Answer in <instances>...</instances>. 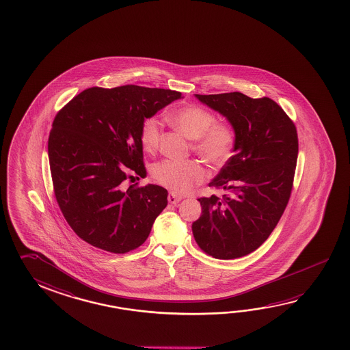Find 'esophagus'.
I'll return each mask as SVG.
<instances>
[{
	"mask_svg": "<svg viewBox=\"0 0 350 350\" xmlns=\"http://www.w3.org/2000/svg\"><path fill=\"white\" fill-rule=\"evenodd\" d=\"M180 200H182V197L178 196V194H176V193H170V194H168V202H170L171 204H178Z\"/></svg>",
	"mask_w": 350,
	"mask_h": 350,
	"instance_id": "obj_1",
	"label": "esophagus"
}]
</instances>
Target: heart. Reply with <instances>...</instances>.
Here are the masks:
<instances>
[{
  "mask_svg": "<svg viewBox=\"0 0 350 350\" xmlns=\"http://www.w3.org/2000/svg\"><path fill=\"white\" fill-rule=\"evenodd\" d=\"M172 124L193 139V150L213 165L230 159L235 146V132L228 124H217L209 110L198 105H185L170 113ZM161 127L156 119H146L141 127V144L146 151L159 148ZM204 167L196 161L165 159L153 167V178L174 193H188L206 178Z\"/></svg>",
  "mask_w": 350,
  "mask_h": 350,
  "instance_id": "heart-1",
  "label": "heart"
}]
</instances>
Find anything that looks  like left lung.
<instances>
[{
  "label": "left lung",
  "instance_id": "left-lung-1",
  "mask_svg": "<svg viewBox=\"0 0 350 350\" xmlns=\"http://www.w3.org/2000/svg\"><path fill=\"white\" fill-rule=\"evenodd\" d=\"M194 96L228 120L235 146L209 183L228 194L198 199L202 215L191 231L213 258H241L264 244L288 203L298 156L296 126L269 98L238 92Z\"/></svg>",
  "mask_w": 350,
  "mask_h": 350
}]
</instances>
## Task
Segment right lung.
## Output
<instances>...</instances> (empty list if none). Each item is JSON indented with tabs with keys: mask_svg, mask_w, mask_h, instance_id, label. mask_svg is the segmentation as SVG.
Masks as SVG:
<instances>
[{
	"mask_svg": "<svg viewBox=\"0 0 350 350\" xmlns=\"http://www.w3.org/2000/svg\"><path fill=\"white\" fill-rule=\"evenodd\" d=\"M183 98L173 90L124 85L90 88L60 110L48 139L54 194L68 224L88 244L125 254L144 244L167 206L168 191L124 180L145 177L141 127Z\"/></svg>",
	"mask_w": 350,
	"mask_h": 350,
	"instance_id": "obj_1",
	"label": "right lung"
}]
</instances>
